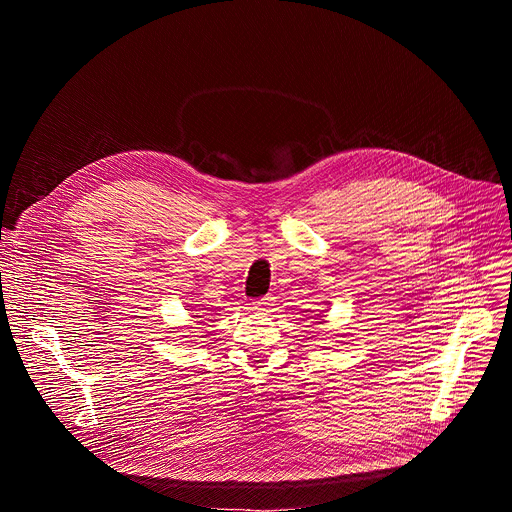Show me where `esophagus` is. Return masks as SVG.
Wrapping results in <instances>:
<instances>
[{
  "label": "esophagus",
  "instance_id": "1",
  "mask_svg": "<svg viewBox=\"0 0 512 512\" xmlns=\"http://www.w3.org/2000/svg\"><path fill=\"white\" fill-rule=\"evenodd\" d=\"M273 298L271 296H265V298H261V300H255L253 302V308L257 310V312H269L271 310V306H273Z\"/></svg>",
  "mask_w": 512,
  "mask_h": 512
}]
</instances>
